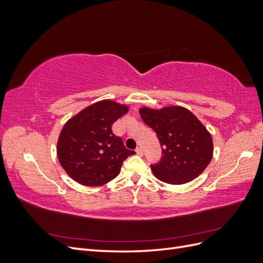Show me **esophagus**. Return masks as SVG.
Wrapping results in <instances>:
<instances>
[{"label": "esophagus", "instance_id": "obj_1", "mask_svg": "<svg viewBox=\"0 0 263 263\" xmlns=\"http://www.w3.org/2000/svg\"><path fill=\"white\" fill-rule=\"evenodd\" d=\"M136 153L138 156H142V148L141 147H137L136 148Z\"/></svg>", "mask_w": 263, "mask_h": 263}]
</instances>
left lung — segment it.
<instances>
[{
	"label": "left lung",
	"instance_id": "left-lung-1",
	"mask_svg": "<svg viewBox=\"0 0 263 263\" xmlns=\"http://www.w3.org/2000/svg\"><path fill=\"white\" fill-rule=\"evenodd\" d=\"M139 114L157 134L162 148L155 177L169 184H184L197 178L213 158V139L205 126L185 107H141Z\"/></svg>",
	"mask_w": 263,
	"mask_h": 263
}]
</instances>
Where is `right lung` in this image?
I'll list each match as a JSON object with an SVG mask.
<instances>
[{
    "mask_svg": "<svg viewBox=\"0 0 263 263\" xmlns=\"http://www.w3.org/2000/svg\"><path fill=\"white\" fill-rule=\"evenodd\" d=\"M127 112V105L103 100L83 108L65 124L57 142V156L71 179L82 185L100 186L118 176L125 159L135 155L112 132V125Z\"/></svg>",
    "mask_w": 263,
    "mask_h": 263,
    "instance_id": "right-lung-1",
    "label": "right lung"
}]
</instances>
